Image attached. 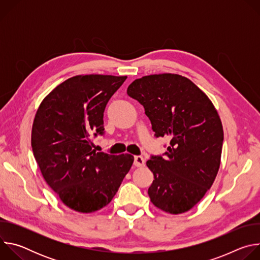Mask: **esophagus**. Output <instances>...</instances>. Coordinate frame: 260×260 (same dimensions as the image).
Segmentation results:
<instances>
[{"label": "esophagus", "mask_w": 260, "mask_h": 260, "mask_svg": "<svg viewBox=\"0 0 260 260\" xmlns=\"http://www.w3.org/2000/svg\"><path fill=\"white\" fill-rule=\"evenodd\" d=\"M134 165H135L136 167H138V168L144 167V166H145V159H144L142 156H135Z\"/></svg>", "instance_id": "34e87169"}]
</instances>
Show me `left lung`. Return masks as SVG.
Instances as JSON below:
<instances>
[{"label": "left lung", "instance_id": "1", "mask_svg": "<svg viewBox=\"0 0 260 260\" xmlns=\"http://www.w3.org/2000/svg\"><path fill=\"white\" fill-rule=\"evenodd\" d=\"M127 94L145 109L156 137L170 138L166 156L146 162L150 201L174 215L192 209L210 189L221 161L223 127L208 95L188 78L164 73L136 79Z\"/></svg>", "mask_w": 260, "mask_h": 260}]
</instances>
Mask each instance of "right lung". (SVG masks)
I'll list each match as a JSON object with an SVG mask.
<instances>
[{"label": "right lung", "instance_id": "obj_1", "mask_svg": "<svg viewBox=\"0 0 260 260\" xmlns=\"http://www.w3.org/2000/svg\"><path fill=\"white\" fill-rule=\"evenodd\" d=\"M126 76L77 75L58 84L41 102L31 127V147L41 174L60 202L93 213L112 201L134 156L92 149L103 134L104 111Z\"/></svg>", "mask_w": 260, "mask_h": 260}]
</instances>
